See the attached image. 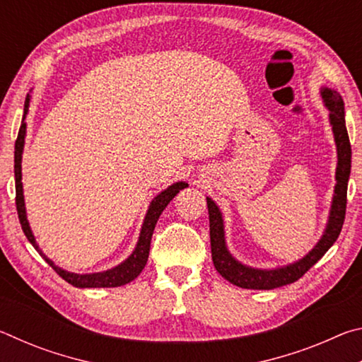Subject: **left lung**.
I'll return each mask as SVG.
<instances>
[{"instance_id": "obj_1", "label": "left lung", "mask_w": 362, "mask_h": 362, "mask_svg": "<svg viewBox=\"0 0 362 362\" xmlns=\"http://www.w3.org/2000/svg\"><path fill=\"white\" fill-rule=\"evenodd\" d=\"M321 99L324 107L329 112V122L332 127L334 142L337 146V168H335V187L332 204H330L329 218L326 228L322 231V236L316 246L292 263H287L276 268H255L244 265L238 259L233 257L228 250L225 240V225L223 216L216 201L207 196V209H209V230H211V252L212 262L217 272L222 276L230 281L231 284L243 289H257V291H269L276 287L296 283L298 278H302L321 257L332 247L337 241L343 220H345L346 211V188L348 179H350L351 170V145L348 139L346 124H345V105H343L341 95L335 89L321 88Z\"/></svg>"}]
</instances>
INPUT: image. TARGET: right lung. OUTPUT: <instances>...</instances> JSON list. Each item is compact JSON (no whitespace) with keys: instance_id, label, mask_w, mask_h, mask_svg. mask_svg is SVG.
<instances>
[{"instance_id":"right-lung-1","label":"right lung","mask_w":362,"mask_h":362,"mask_svg":"<svg viewBox=\"0 0 362 362\" xmlns=\"http://www.w3.org/2000/svg\"><path fill=\"white\" fill-rule=\"evenodd\" d=\"M30 99L32 95H27L25 105H23V118L22 124L19 129V136L16 140V148H14V177H16V206H17V214H19V220L22 225V230L25 233L27 240L33 244V247L38 250L42 255L49 265H51L60 278H64L66 283L79 287V289H86V287H119L124 286L131 281L136 279L142 269L146 265V260H148L150 254V243L153 236V230H155L156 222L159 216H161L163 211L166 209V206L173 201L174 196L180 192V189L187 188V182H175L173 185H169L166 189H163L161 193H158L155 198L151 199V203L146 209L142 228H140V235L136 247L127 257L126 260H122L119 265L113 268H108L105 272H97V273H73L69 269H64L57 267L51 259L42 254L40 249L38 243L35 240V235L32 228H30L28 218H27V209H25V199H23V185H22V153H23V145H25V136H27V122L25 118L28 115V107H30Z\"/></svg>"}]
</instances>
